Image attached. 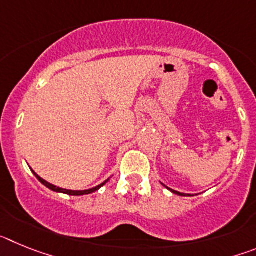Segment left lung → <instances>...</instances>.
Masks as SVG:
<instances>
[{
  "label": "left lung",
  "mask_w": 256,
  "mask_h": 256,
  "mask_svg": "<svg viewBox=\"0 0 256 256\" xmlns=\"http://www.w3.org/2000/svg\"><path fill=\"white\" fill-rule=\"evenodd\" d=\"M165 187H166V186H165ZM166 188H168V190H170V188H169V187H166ZM170 191L173 192V194H176V195H180V196H187V194H180V192H178V191H174V190H170ZM188 196H190V195H188Z\"/></svg>",
  "instance_id": "8db88e82"
}]
</instances>
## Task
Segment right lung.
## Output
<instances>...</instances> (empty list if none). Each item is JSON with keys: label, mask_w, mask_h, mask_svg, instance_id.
Instances as JSON below:
<instances>
[{"label": "right lung", "mask_w": 256, "mask_h": 256, "mask_svg": "<svg viewBox=\"0 0 256 256\" xmlns=\"http://www.w3.org/2000/svg\"><path fill=\"white\" fill-rule=\"evenodd\" d=\"M33 172V174H34L36 177H37V180H40L42 184H44V186L47 187V188L52 190V191H55V192H61V194H66V195H72V196H82V195H88V194H92V192L97 191L98 188H101V187L104 186V184H106V183L108 182V180H106L105 182L101 183V184H98V186L94 187V188H90V190H84V191H72V190H65V188H60V187H56L54 186V184H51V183H48L47 180H44V178H40V176H38L37 173H36L34 170H32Z\"/></svg>", "instance_id": "obj_1"}]
</instances>
